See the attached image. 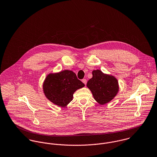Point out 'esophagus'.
<instances>
[{"label": "esophagus", "mask_w": 157, "mask_h": 157, "mask_svg": "<svg viewBox=\"0 0 157 157\" xmlns=\"http://www.w3.org/2000/svg\"><path fill=\"white\" fill-rule=\"evenodd\" d=\"M82 82L86 85V83H87V80H86V79H83V80H82Z\"/></svg>", "instance_id": "esophagus-1"}]
</instances>
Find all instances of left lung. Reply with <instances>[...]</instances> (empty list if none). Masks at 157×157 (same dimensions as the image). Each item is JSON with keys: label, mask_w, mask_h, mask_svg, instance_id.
<instances>
[{"label": "left lung", "mask_w": 157, "mask_h": 157, "mask_svg": "<svg viewBox=\"0 0 157 157\" xmlns=\"http://www.w3.org/2000/svg\"><path fill=\"white\" fill-rule=\"evenodd\" d=\"M86 86L94 99L101 105L113 100L119 89L118 81L114 76L104 74L100 70L92 71V77L88 80Z\"/></svg>", "instance_id": "8db88e82"}]
</instances>
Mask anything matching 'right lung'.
<instances>
[{
  "instance_id": "obj_1",
  "label": "right lung",
  "mask_w": 157,
  "mask_h": 157,
  "mask_svg": "<svg viewBox=\"0 0 157 157\" xmlns=\"http://www.w3.org/2000/svg\"><path fill=\"white\" fill-rule=\"evenodd\" d=\"M84 86L74 72L63 70L47 75L43 83V92L50 101L64 107L72 100L74 93Z\"/></svg>"
}]
</instances>
